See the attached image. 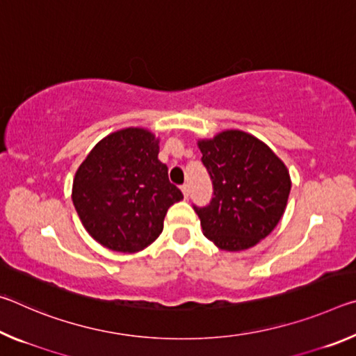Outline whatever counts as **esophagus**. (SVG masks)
Instances as JSON below:
<instances>
[{
    "mask_svg": "<svg viewBox=\"0 0 356 356\" xmlns=\"http://www.w3.org/2000/svg\"><path fill=\"white\" fill-rule=\"evenodd\" d=\"M180 188H182V193H184L185 197L190 196V185L188 184H184L182 186H180Z\"/></svg>",
    "mask_w": 356,
    "mask_h": 356,
    "instance_id": "esophagus-1",
    "label": "esophagus"
}]
</instances>
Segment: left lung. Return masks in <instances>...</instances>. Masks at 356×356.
<instances>
[{
	"label": "left lung",
	"instance_id": "obj_1",
	"mask_svg": "<svg viewBox=\"0 0 356 356\" xmlns=\"http://www.w3.org/2000/svg\"><path fill=\"white\" fill-rule=\"evenodd\" d=\"M213 185L207 206H193L204 236L225 251L251 248L284 213L291 176L267 144L240 130L197 143Z\"/></svg>",
	"mask_w": 356,
	"mask_h": 356
}]
</instances>
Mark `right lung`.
Instances as JSON below:
<instances>
[{
    "label": "right lung",
    "mask_w": 356,
    "mask_h": 356,
    "mask_svg": "<svg viewBox=\"0 0 356 356\" xmlns=\"http://www.w3.org/2000/svg\"><path fill=\"white\" fill-rule=\"evenodd\" d=\"M182 191L159 160V140L144 129L104 138L78 168L72 201L94 240L113 251L146 248L163 231V220Z\"/></svg>",
    "instance_id": "obj_1"
}]
</instances>
